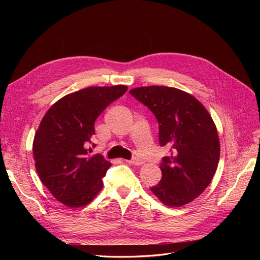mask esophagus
Returning a JSON list of instances; mask_svg holds the SVG:
<instances>
[{
  "label": "esophagus",
  "instance_id": "1",
  "mask_svg": "<svg viewBox=\"0 0 260 260\" xmlns=\"http://www.w3.org/2000/svg\"><path fill=\"white\" fill-rule=\"evenodd\" d=\"M128 162L131 164V165H142V164H143V160L138 158V157H133L132 159L128 160Z\"/></svg>",
  "mask_w": 260,
  "mask_h": 260
}]
</instances>
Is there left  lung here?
Segmentation results:
<instances>
[{"label": "left lung", "instance_id": "left-lung-1", "mask_svg": "<svg viewBox=\"0 0 260 260\" xmlns=\"http://www.w3.org/2000/svg\"><path fill=\"white\" fill-rule=\"evenodd\" d=\"M130 94L149 108L159 125V145L170 147L160 162L161 180L151 191L167 206L200 196L217 170L220 143L207 109L191 94L164 85L141 86Z\"/></svg>", "mask_w": 260, "mask_h": 260}]
</instances>
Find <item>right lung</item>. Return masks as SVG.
I'll return each mask as SVG.
<instances>
[{
	"label": "right lung",
	"mask_w": 260,
	"mask_h": 260,
	"mask_svg": "<svg viewBox=\"0 0 260 260\" xmlns=\"http://www.w3.org/2000/svg\"><path fill=\"white\" fill-rule=\"evenodd\" d=\"M125 85L91 86L61 98L51 106L36 132L32 152L42 183L64 205L88 204L103 187L112 164L89 156L94 122L104 109L127 91ZM95 144H93V147Z\"/></svg>",
	"instance_id": "obj_1"
}]
</instances>
